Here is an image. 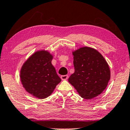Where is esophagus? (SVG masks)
Instances as JSON below:
<instances>
[{
	"label": "esophagus",
	"instance_id": "obj_1",
	"mask_svg": "<svg viewBox=\"0 0 130 130\" xmlns=\"http://www.w3.org/2000/svg\"><path fill=\"white\" fill-rule=\"evenodd\" d=\"M60 78L62 80H65V79H67L68 78V75H61L60 76Z\"/></svg>",
	"mask_w": 130,
	"mask_h": 130
}]
</instances>
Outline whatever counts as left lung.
<instances>
[{
  "label": "left lung",
  "instance_id": "8db88e82",
  "mask_svg": "<svg viewBox=\"0 0 130 130\" xmlns=\"http://www.w3.org/2000/svg\"><path fill=\"white\" fill-rule=\"evenodd\" d=\"M75 71L68 78L81 98L91 99L106 89L110 78L108 63L96 49L79 48L72 52Z\"/></svg>",
  "mask_w": 130,
  "mask_h": 130
}]
</instances>
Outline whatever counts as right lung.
<instances>
[{
    "label": "right lung",
    "instance_id": "1",
    "mask_svg": "<svg viewBox=\"0 0 130 130\" xmlns=\"http://www.w3.org/2000/svg\"><path fill=\"white\" fill-rule=\"evenodd\" d=\"M53 56L46 51H37L22 65L21 81L26 91L37 98L49 96L61 81L51 62Z\"/></svg>",
    "mask_w": 130,
    "mask_h": 130
}]
</instances>
